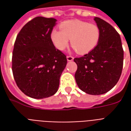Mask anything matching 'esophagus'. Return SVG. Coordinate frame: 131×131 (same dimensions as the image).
Segmentation results:
<instances>
[{
    "label": "esophagus",
    "mask_w": 131,
    "mask_h": 131,
    "mask_svg": "<svg viewBox=\"0 0 131 131\" xmlns=\"http://www.w3.org/2000/svg\"><path fill=\"white\" fill-rule=\"evenodd\" d=\"M67 61H72V60H74V57H72V56H67Z\"/></svg>",
    "instance_id": "obj_1"
}]
</instances>
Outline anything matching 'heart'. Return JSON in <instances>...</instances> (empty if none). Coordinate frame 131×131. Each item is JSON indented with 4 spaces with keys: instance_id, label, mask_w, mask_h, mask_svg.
Returning a JSON list of instances; mask_svg holds the SVG:
<instances>
[{
    "instance_id": "heart-1",
    "label": "heart",
    "mask_w": 131,
    "mask_h": 131,
    "mask_svg": "<svg viewBox=\"0 0 131 131\" xmlns=\"http://www.w3.org/2000/svg\"><path fill=\"white\" fill-rule=\"evenodd\" d=\"M61 30H53L50 39L54 47L64 50L68 46L69 39L71 46L78 54L89 53L96 48L100 39L101 31L97 25L79 19L63 21Z\"/></svg>"
}]
</instances>
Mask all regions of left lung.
Returning <instances> with one entry per match:
<instances>
[{
	"label": "left lung",
	"mask_w": 131,
	"mask_h": 131,
	"mask_svg": "<svg viewBox=\"0 0 131 131\" xmlns=\"http://www.w3.org/2000/svg\"><path fill=\"white\" fill-rule=\"evenodd\" d=\"M101 35L96 48L88 54L74 58L77 70L75 79L79 88L90 95H101L110 91L121 77L124 50L120 35L103 19L95 17Z\"/></svg>",
	"instance_id": "1"
}]
</instances>
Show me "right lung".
<instances>
[{"instance_id": "add662e5", "label": "right lung", "mask_w": 131, "mask_h": 131, "mask_svg": "<svg viewBox=\"0 0 131 131\" xmlns=\"http://www.w3.org/2000/svg\"><path fill=\"white\" fill-rule=\"evenodd\" d=\"M56 21L35 17L16 38L12 58L13 77L18 88L32 98H46L56 93L67 65L66 55L55 48L50 39Z\"/></svg>"}]
</instances>
